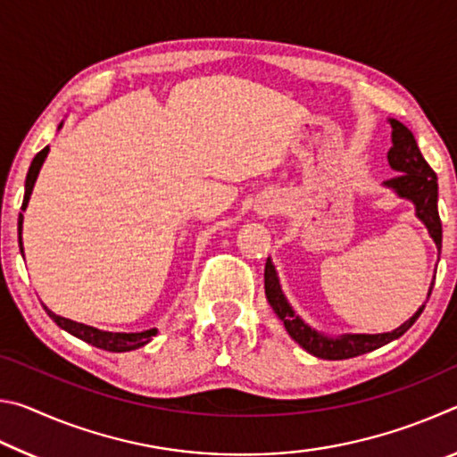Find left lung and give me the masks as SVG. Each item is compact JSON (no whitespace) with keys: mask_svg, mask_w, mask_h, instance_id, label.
Instances as JSON below:
<instances>
[{"mask_svg":"<svg viewBox=\"0 0 457 457\" xmlns=\"http://www.w3.org/2000/svg\"><path fill=\"white\" fill-rule=\"evenodd\" d=\"M391 127L393 146L389 154H386V159H389V165L395 169L397 175L386 179L385 185L395 189L401 197L413 201L417 218H420L425 223V228L429 229V236L433 237V242H436L439 250V247H442V220H439L437 212V175L433 173L428 161L423 159L411 130H409L403 122H399L395 119H391ZM433 282H436V278H433ZM433 282L429 286L428 296H431ZM264 288L270 306L274 308L278 319L284 322L288 335L296 340L304 351L314 354V357L330 361L359 357V354L375 351L378 346L399 338L413 327V322L420 319V314L425 308L423 304L411 319L401 324V327L393 332H383V335H345L340 338H328L320 335V332L312 330L308 324H304L303 319H298V316L294 314L290 304L286 303L284 294L280 290V282H278L276 270L270 258L264 270Z\"/></svg>","mask_w":457,"mask_h":457,"instance_id":"8db88e82","label":"left lung"}]
</instances>
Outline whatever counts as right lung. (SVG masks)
I'll return each mask as SVG.
<instances>
[{
  "mask_svg": "<svg viewBox=\"0 0 457 457\" xmlns=\"http://www.w3.org/2000/svg\"><path fill=\"white\" fill-rule=\"evenodd\" d=\"M46 154H48V146H44V149L36 154L32 165H29V171L26 177V193H24V204H21V212L28 207V201L29 195H32V189H34V183H36V177L40 173V167L44 163ZM21 221H24V215L20 213L18 218V236H20V252H24V247H21ZM44 311L48 312L50 319L58 324L60 328H64L66 332H71L72 337L80 338V340H87L88 345L96 346V349H103V351H111V353H127V351H135L138 346H145L149 343L151 337L157 335V330L151 328V330H143V332H106V330H98V328H92L87 327V324H80V322H74V320H68L64 316H58L54 314L52 311L44 306Z\"/></svg>",
  "mask_w": 457,
  "mask_h": 457,
  "instance_id": "obj_1",
  "label": "right lung"
}]
</instances>
